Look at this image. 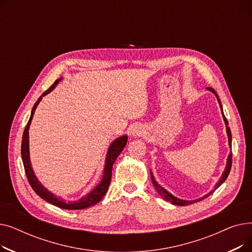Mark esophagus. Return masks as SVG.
<instances>
[{
    "label": "esophagus",
    "instance_id": "esophagus-1",
    "mask_svg": "<svg viewBox=\"0 0 252 252\" xmlns=\"http://www.w3.org/2000/svg\"><path fill=\"white\" fill-rule=\"evenodd\" d=\"M131 135L135 136V137H139V136H142L143 133H144V127L142 126H135L133 127V129H131Z\"/></svg>",
    "mask_w": 252,
    "mask_h": 252
}]
</instances>
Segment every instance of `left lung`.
Listing matches in <instances>:
<instances>
[{
	"label": "left lung",
	"mask_w": 252,
	"mask_h": 252,
	"mask_svg": "<svg viewBox=\"0 0 252 252\" xmlns=\"http://www.w3.org/2000/svg\"><path fill=\"white\" fill-rule=\"evenodd\" d=\"M209 91H211L214 93V94L217 96V98H218V101H219V103H220V108H221V104H220V99H219V96L217 95V93H216V91L213 89V88H207ZM221 112H222V108H221ZM222 116H223V121H224V124H226V126H227V134H228V139H229V145H230V147L232 146V134H231V129H230V127H229V123H228V121H227V118H226V116L223 115V113H222ZM231 166H232V153H230V155H229V157H228V161H227V166H226V169H224V171H223V174H222V176H221V178H220V180L219 181V183H217V185H216V187L211 190L208 194H206L205 196H203L202 198H199V199H197V200H193V201H187V200H181V199H179V198H177V197H175V196H173L171 195L170 193H168L165 189H163L162 187H160L159 185H158L157 183H156V181H155V179H154V177H153V174H152V171L150 170V176H151V181H152V184H153V186H154V188H155V190L157 191V193L159 194L164 200H166V201H169L170 203H173V204H175V205H180V206H185V205H190V204H192V203H195V202H198V201H201L202 199H205L206 197H208L210 194H213L220 186V185L227 180V178H228V176H229V174H230V170H231Z\"/></svg>",
	"instance_id": "1"
}]
</instances>
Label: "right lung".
<instances>
[{
  "label": "right lung",
  "mask_w": 252,
  "mask_h": 252,
  "mask_svg": "<svg viewBox=\"0 0 252 252\" xmlns=\"http://www.w3.org/2000/svg\"><path fill=\"white\" fill-rule=\"evenodd\" d=\"M59 81H61V78L56 79L55 83L53 84L47 91H45L43 93V95L38 98V100L35 102V104L33 106L31 117H30V121H29L28 125H26V126L24 128V131H23L22 143H21V157H22V161H23L26 177H28V180L31 184L32 188L33 189V191L39 197L43 198V199L46 200L47 202H49L53 205H55V206H58L60 208L71 209V210L84 209V208L90 207L92 205H95L96 203H98L104 197L106 192H107L110 181H111L112 165H113L114 161L116 160V158L118 157V155L122 153V151L126 147L127 137L123 136L121 138H117L110 145V147L108 149V153H107V157H106L104 176H103V179H102L101 183L98 185V186L94 190L91 191L87 196L83 197L81 200L75 201V202H65L64 200L60 199V198H57L55 195H53L47 189H45L43 185L37 181L36 177L33 174V170L32 168V164H31V160H30V149H29V128H30V126H31V123H32V119L34 110L36 108V106L38 105L39 101L42 100V97L49 94V93L56 87V85L59 83Z\"/></svg>",
  "instance_id": "add662e5"
}]
</instances>
